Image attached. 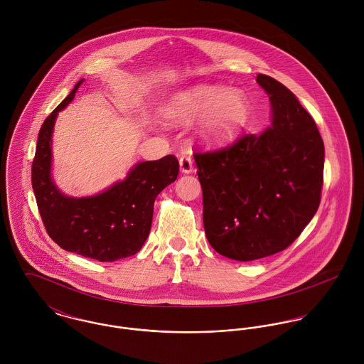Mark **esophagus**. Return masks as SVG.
Here are the masks:
<instances>
[{"instance_id":"esophagus-1","label":"esophagus","mask_w":364,"mask_h":364,"mask_svg":"<svg viewBox=\"0 0 364 364\" xmlns=\"http://www.w3.org/2000/svg\"><path fill=\"white\" fill-rule=\"evenodd\" d=\"M179 166L183 173H191L193 171V158L191 153H185L179 158Z\"/></svg>"}]
</instances>
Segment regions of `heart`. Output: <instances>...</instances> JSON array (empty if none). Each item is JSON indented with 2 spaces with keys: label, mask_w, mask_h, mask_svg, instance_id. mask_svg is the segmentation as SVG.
<instances>
[{
  "label": "heart",
  "mask_w": 364,
  "mask_h": 364,
  "mask_svg": "<svg viewBox=\"0 0 364 364\" xmlns=\"http://www.w3.org/2000/svg\"><path fill=\"white\" fill-rule=\"evenodd\" d=\"M162 114L176 126L202 119L199 126L202 139L208 144L221 146L242 130L250 116V104L238 90L198 84L171 95L162 106Z\"/></svg>",
  "instance_id": "heart-1"
}]
</instances>
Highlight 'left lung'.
I'll use <instances>...</instances> for the list:
<instances>
[{"label": "left lung", "instance_id": "left-lung-1", "mask_svg": "<svg viewBox=\"0 0 364 364\" xmlns=\"http://www.w3.org/2000/svg\"><path fill=\"white\" fill-rule=\"evenodd\" d=\"M272 124L231 147L195 154L210 245L230 259H260L286 250L321 202L323 141L310 113L274 78L258 74Z\"/></svg>", "mask_w": 364, "mask_h": 364}]
</instances>
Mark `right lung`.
<instances>
[{
	"instance_id": "right-lung-1",
	"label": "right lung",
	"mask_w": 364,
	"mask_h": 364,
	"mask_svg": "<svg viewBox=\"0 0 364 364\" xmlns=\"http://www.w3.org/2000/svg\"><path fill=\"white\" fill-rule=\"evenodd\" d=\"M84 80L58 105L41 127L32 186L41 217L53 241L68 252L85 258L113 262L137 254L153 223L156 198L179 173L173 156L136 164L123 181L94 196L64 195L52 175V137L58 112L70 104Z\"/></svg>"
}]
</instances>
